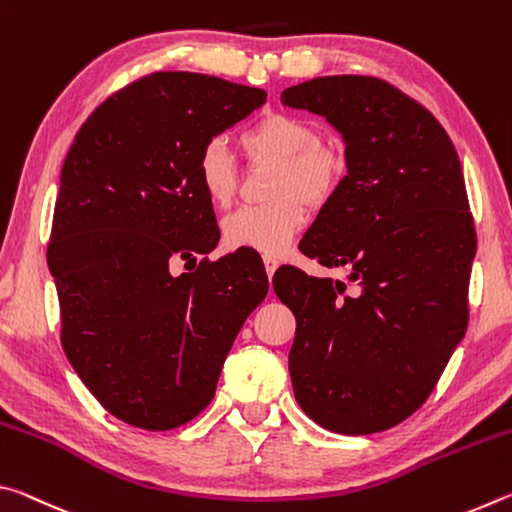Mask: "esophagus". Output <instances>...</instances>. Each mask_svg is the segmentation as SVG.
Returning a JSON list of instances; mask_svg holds the SVG:
<instances>
[{"label":"esophagus","instance_id":"obj_1","mask_svg":"<svg viewBox=\"0 0 512 512\" xmlns=\"http://www.w3.org/2000/svg\"><path fill=\"white\" fill-rule=\"evenodd\" d=\"M264 266H266V275H268V280H271V277L275 275V271H277V266H280V264H277V259L275 257H264Z\"/></svg>","mask_w":512,"mask_h":512}]
</instances>
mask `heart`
Wrapping results in <instances>:
<instances>
[{
  "label": "heart",
  "instance_id": "b5f03b06",
  "mask_svg": "<svg viewBox=\"0 0 512 512\" xmlns=\"http://www.w3.org/2000/svg\"><path fill=\"white\" fill-rule=\"evenodd\" d=\"M253 155L282 160L275 196L268 205H248L223 219V239L230 248H248L280 257L291 248L307 216L298 201L323 203L345 171V160L332 146L318 144V131L307 119L289 112H268L241 137ZM196 183L207 201L225 207L235 198L237 164L221 137L207 140L196 158Z\"/></svg>",
  "mask_w": 512,
  "mask_h": 512
}]
</instances>
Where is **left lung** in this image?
<instances>
[{
    "mask_svg": "<svg viewBox=\"0 0 512 512\" xmlns=\"http://www.w3.org/2000/svg\"><path fill=\"white\" fill-rule=\"evenodd\" d=\"M280 101L341 133L348 173L300 250L348 266L359 289L275 273L296 316L293 393L334 433L391 429L427 400L467 329L476 235L458 153L429 110L372 76H318Z\"/></svg>",
    "mask_w": 512,
    "mask_h": 512,
    "instance_id": "obj_1",
    "label": "left lung"
}]
</instances>
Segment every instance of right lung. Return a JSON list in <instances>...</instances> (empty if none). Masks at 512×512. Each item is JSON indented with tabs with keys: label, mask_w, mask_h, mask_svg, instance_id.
<instances>
[{
	"label": "right lung",
	"mask_w": 512,
	"mask_h": 512,
	"mask_svg": "<svg viewBox=\"0 0 512 512\" xmlns=\"http://www.w3.org/2000/svg\"><path fill=\"white\" fill-rule=\"evenodd\" d=\"M264 101V90L216 76L155 72L103 101L69 146L47 250L60 341L103 409L133 427L196 418L266 298L253 253L169 271L221 237L196 183L198 151Z\"/></svg>",
	"instance_id": "right-lung-1"
}]
</instances>
